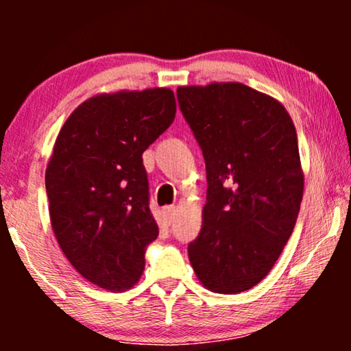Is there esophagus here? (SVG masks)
<instances>
[{"instance_id":"esophagus-1","label":"esophagus","mask_w":351,"mask_h":351,"mask_svg":"<svg viewBox=\"0 0 351 351\" xmlns=\"http://www.w3.org/2000/svg\"><path fill=\"white\" fill-rule=\"evenodd\" d=\"M162 213H165V219H166L167 223H171L172 220H174V217H176V208H174V206H167V208H165Z\"/></svg>"}]
</instances>
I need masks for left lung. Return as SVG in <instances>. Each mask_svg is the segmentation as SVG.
I'll list each match as a JSON object with an SVG mask.
<instances>
[{
    "label": "left lung",
    "mask_w": 351,
    "mask_h": 351,
    "mask_svg": "<svg viewBox=\"0 0 351 351\" xmlns=\"http://www.w3.org/2000/svg\"><path fill=\"white\" fill-rule=\"evenodd\" d=\"M203 152V227L189 244L199 281L219 294L268 275L299 215L304 176L294 123L278 100L241 83L177 89Z\"/></svg>",
    "instance_id": "8db88e82"
}]
</instances>
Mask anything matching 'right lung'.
I'll return each instance as SVG.
<instances>
[{"label": "right lung", "mask_w": 351, "mask_h": 351, "mask_svg": "<svg viewBox=\"0 0 351 351\" xmlns=\"http://www.w3.org/2000/svg\"><path fill=\"white\" fill-rule=\"evenodd\" d=\"M176 118L171 89L121 90L70 114L46 169L51 223L86 280L108 291L136 285L158 238L142 153Z\"/></svg>", "instance_id": "right-lung-1"}]
</instances>
